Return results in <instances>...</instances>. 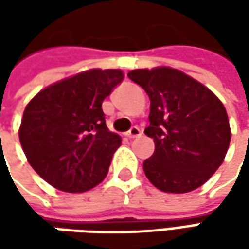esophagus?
<instances>
[{
	"label": "esophagus",
	"instance_id": "1",
	"mask_svg": "<svg viewBox=\"0 0 249 249\" xmlns=\"http://www.w3.org/2000/svg\"><path fill=\"white\" fill-rule=\"evenodd\" d=\"M140 136H141V130H140L137 126L131 127V129L127 131V137H129V139H137Z\"/></svg>",
	"mask_w": 249,
	"mask_h": 249
}]
</instances>
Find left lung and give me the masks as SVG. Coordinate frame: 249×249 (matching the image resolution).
<instances>
[{"mask_svg":"<svg viewBox=\"0 0 249 249\" xmlns=\"http://www.w3.org/2000/svg\"><path fill=\"white\" fill-rule=\"evenodd\" d=\"M148 94L145 134L155 151L144 160V173L165 193L201 187L222 165L231 133L225 107L193 77L170 68L137 69L127 74Z\"/></svg>","mask_w":249,"mask_h":249,"instance_id":"8db88e82","label":"left lung"}]
</instances>
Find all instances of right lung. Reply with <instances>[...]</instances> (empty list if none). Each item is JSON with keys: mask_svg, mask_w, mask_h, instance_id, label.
<instances>
[{"mask_svg": "<svg viewBox=\"0 0 249 249\" xmlns=\"http://www.w3.org/2000/svg\"><path fill=\"white\" fill-rule=\"evenodd\" d=\"M122 80L118 69H91L44 89L27 104L19 140L47 183L83 193L105 178L122 139L107 127L102 102Z\"/></svg>", "mask_w": 249, "mask_h": 249, "instance_id": "1", "label": "right lung"}]
</instances>
